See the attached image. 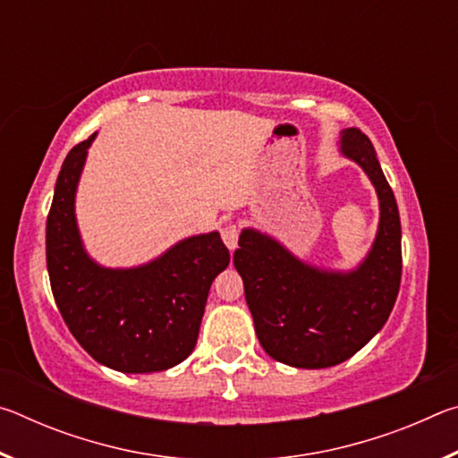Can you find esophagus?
Here are the masks:
<instances>
[{"label": "esophagus", "mask_w": 458, "mask_h": 458, "mask_svg": "<svg viewBox=\"0 0 458 458\" xmlns=\"http://www.w3.org/2000/svg\"><path fill=\"white\" fill-rule=\"evenodd\" d=\"M220 234H222L224 244L228 246V250H234V248L238 246V228H236V224H224L222 230H220Z\"/></svg>", "instance_id": "obj_1"}]
</instances>
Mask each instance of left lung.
<instances>
[{
    "label": "left lung",
    "mask_w": 458,
    "mask_h": 458,
    "mask_svg": "<svg viewBox=\"0 0 458 458\" xmlns=\"http://www.w3.org/2000/svg\"><path fill=\"white\" fill-rule=\"evenodd\" d=\"M339 151L366 172L379 199L377 234L358 268L311 267L254 228L242 230L234 252L262 350L293 368L350 360L384 327L400 291V214L374 145L360 129H344Z\"/></svg>",
    "instance_id": "1"
}]
</instances>
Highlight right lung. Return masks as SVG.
I'll use <instances>...</instances> for the list:
<instances>
[{"mask_svg": "<svg viewBox=\"0 0 458 458\" xmlns=\"http://www.w3.org/2000/svg\"><path fill=\"white\" fill-rule=\"evenodd\" d=\"M72 147L46 222V262L62 319L92 360L123 374H149L193 352L212 281L230 262L218 232L190 236L133 268H105L84 250L76 188L90 143Z\"/></svg>", "mask_w": 458, "mask_h": 458, "instance_id": "right-lung-1", "label": "right lung"}]
</instances>
